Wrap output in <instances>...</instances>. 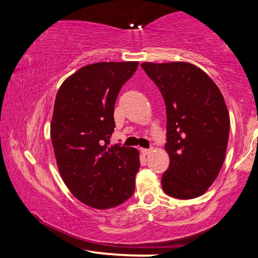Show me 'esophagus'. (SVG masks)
Here are the masks:
<instances>
[{"mask_svg": "<svg viewBox=\"0 0 258 258\" xmlns=\"http://www.w3.org/2000/svg\"><path fill=\"white\" fill-rule=\"evenodd\" d=\"M151 151H152L151 149H145V148H141V152H142V155H145V156L149 155Z\"/></svg>", "mask_w": 258, "mask_h": 258, "instance_id": "1", "label": "esophagus"}]
</instances>
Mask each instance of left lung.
Segmentation results:
<instances>
[{
  "instance_id": "8db88e82",
  "label": "left lung",
  "mask_w": 258,
  "mask_h": 258,
  "mask_svg": "<svg viewBox=\"0 0 258 258\" xmlns=\"http://www.w3.org/2000/svg\"><path fill=\"white\" fill-rule=\"evenodd\" d=\"M163 95L167 116L169 166L161 177L165 194L177 199L204 195L225 158L230 116L220 89L189 62H143Z\"/></svg>"
}]
</instances>
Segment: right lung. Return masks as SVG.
I'll return each mask as SVG.
<instances>
[{"label": "right lung", "instance_id": "obj_1", "mask_svg": "<svg viewBox=\"0 0 258 258\" xmlns=\"http://www.w3.org/2000/svg\"><path fill=\"white\" fill-rule=\"evenodd\" d=\"M138 66V61L87 64L56 93L51 121L56 165L69 191L87 206L112 208L134 192L139 151L109 146V139L119 90Z\"/></svg>", "mask_w": 258, "mask_h": 258}]
</instances>
